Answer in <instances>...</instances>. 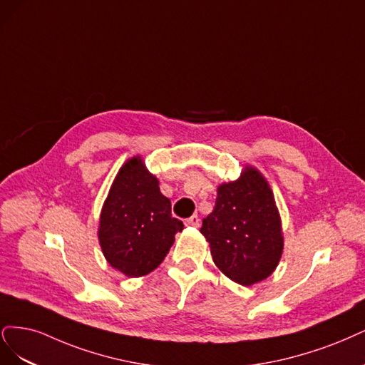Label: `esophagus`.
<instances>
[{"instance_id": "obj_1", "label": "esophagus", "mask_w": 365, "mask_h": 365, "mask_svg": "<svg viewBox=\"0 0 365 365\" xmlns=\"http://www.w3.org/2000/svg\"><path fill=\"white\" fill-rule=\"evenodd\" d=\"M186 226H194V227H198L200 226V218L198 215H191L190 218H186Z\"/></svg>"}]
</instances>
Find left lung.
Wrapping results in <instances>:
<instances>
[{
    "instance_id": "8db88e82",
    "label": "left lung",
    "mask_w": 365,
    "mask_h": 365,
    "mask_svg": "<svg viewBox=\"0 0 365 365\" xmlns=\"http://www.w3.org/2000/svg\"><path fill=\"white\" fill-rule=\"evenodd\" d=\"M200 232L221 273L244 287L272 274L284 250L273 191L253 167H245L238 180L218 186L215 207Z\"/></svg>"
}]
</instances>
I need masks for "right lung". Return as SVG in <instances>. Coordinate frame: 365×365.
<instances>
[{
    "label": "right lung",
    "mask_w": 365,
    "mask_h": 365,
    "mask_svg": "<svg viewBox=\"0 0 365 365\" xmlns=\"http://www.w3.org/2000/svg\"><path fill=\"white\" fill-rule=\"evenodd\" d=\"M182 230L159 180L139 156L128 159L101 209L98 241L106 261L128 277L145 276L165 259Z\"/></svg>",
    "instance_id": "obj_1"
}]
</instances>
